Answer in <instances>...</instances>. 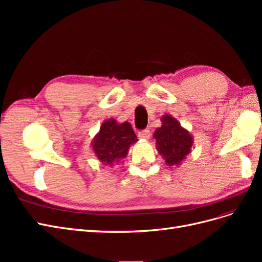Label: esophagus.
<instances>
[{"mask_svg":"<svg viewBox=\"0 0 262 262\" xmlns=\"http://www.w3.org/2000/svg\"><path fill=\"white\" fill-rule=\"evenodd\" d=\"M149 136H150V134H149L148 130H143V131H140L138 133L139 139H142V140H148Z\"/></svg>","mask_w":262,"mask_h":262,"instance_id":"esophagus-1","label":"esophagus"}]
</instances>
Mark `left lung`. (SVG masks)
I'll return each instance as SVG.
<instances>
[{"label": "left lung", "instance_id": "1", "mask_svg": "<svg viewBox=\"0 0 262 262\" xmlns=\"http://www.w3.org/2000/svg\"><path fill=\"white\" fill-rule=\"evenodd\" d=\"M162 125L153 134L156 149L168 166H179L191 153L193 137L172 116L166 114L161 118Z\"/></svg>", "mask_w": 262, "mask_h": 262}]
</instances>
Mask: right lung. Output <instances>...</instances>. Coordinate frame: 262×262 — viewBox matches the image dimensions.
I'll list each match as a JSON object with an SVG mask.
<instances>
[{
    "label": "right lung",
    "mask_w": 262,
    "mask_h": 262,
    "mask_svg": "<svg viewBox=\"0 0 262 262\" xmlns=\"http://www.w3.org/2000/svg\"><path fill=\"white\" fill-rule=\"evenodd\" d=\"M137 142L136 133L128 121L119 123L110 118L101 123L91 144L95 156L104 165L113 167L128 155L130 146Z\"/></svg>",
    "instance_id": "right-lung-1"
}]
</instances>
